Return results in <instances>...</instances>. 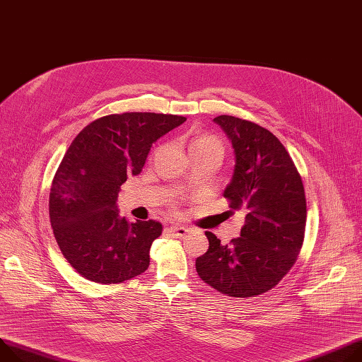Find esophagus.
<instances>
[{
    "label": "esophagus",
    "mask_w": 362,
    "mask_h": 362,
    "mask_svg": "<svg viewBox=\"0 0 362 362\" xmlns=\"http://www.w3.org/2000/svg\"><path fill=\"white\" fill-rule=\"evenodd\" d=\"M169 233L173 238H183L187 233L189 229L186 226H180V225H173L169 228Z\"/></svg>",
    "instance_id": "esophagus-1"
}]
</instances>
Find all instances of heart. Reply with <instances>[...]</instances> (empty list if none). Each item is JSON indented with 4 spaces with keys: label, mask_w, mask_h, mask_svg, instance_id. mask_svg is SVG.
Segmentation results:
<instances>
[{
    "label": "heart",
    "mask_w": 362,
    "mask_h": 362,
    "mask_svg": "<svg viewBox=\"0 0 362 362\" xmlns=\"http://www.w3.org/2000/svg\"><path fill=\"white\" fill-rule=\"evenodd\" d=\"M205 147H218L222 150V144L218 139L208 136V134H202V136H196L190 140L189 143V151L192 150H198V148H205Z\"/></svg>",
    "instance_id": "obj_1"
}]
</instances>
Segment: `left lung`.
<instances>
[{
	"label": "left lung",
	"instance_id": "8db88e82",
	"mask_svg": "<svg viewBox=\"0 0 362 362\" xmlns=\"http://www.w3.org/2000/svg\"><path fill=\"white\" fill-rule=\"evenodd\" d=\"M235 151V169L223 192L231 211H245L241 237L222 245L205 233L209 250L196 258L199 277L219 293L251 299L276 287L302 250L306 229L305 187L280 140L255 122L214 118Z\"/></svg>",
	"mask_w": 362,
	"mask_h": 362
}]
</instances>
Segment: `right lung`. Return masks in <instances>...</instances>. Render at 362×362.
I'll return each instance as SVG.
<instances>
[{"mask_svg":"<svg viewBox=\"0 0 362 362\" xmlns=\"http://www.w3.org/2000/svg\"><path fill=\"white\" fill-rule=\"evenodd\" d=\"M185 121L154 112L105 115L88 124L64 153L49 215L63 257L86 280L118 284L148 269L163 225L119 218L118 192L128 176L141 173L153 143Z\"/></svg>","mask_w":362,"mask_h":362,"instance_id":"obj_1","label":"right lung"}]
</instances>
